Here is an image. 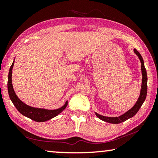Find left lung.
Returning <instances> with one entry per match:
<instances>
[{
	"instance_id": "left-lung-1",
	"label": "left lung",
	"mask_w": 158,
	"mask_h": 158,
	"mask_svg": "<svg viewBox=\"0 0 158 158\" xmlns=\"http://www.w3.org/2000/svg\"><path fill=\"white\" fill-rule=\"evenodd\" d=\"M135 53L138 56L139 59L141 62V70H142V86H141V91H140L139 97L137 101V102L135 104V106L127 111L126 113H124L122 115H121L118 117H109V116H104L100 114H97L95 112L97 117H98L102 121H104L106 122L111 123V124H119V123L124 122L125 121L129 119L131 117H133L137 113L140 108H141L142 105L143 104L144 101H145L147 93H148V75H147V71L146 69L144 68V60L142 59V57L140 55L139 52L137 49H134Z\"/></svg>"
}]
</instances>
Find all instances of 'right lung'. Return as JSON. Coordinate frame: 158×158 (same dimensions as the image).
<instances>
[{
  "label": "right lung",
  "instance_id": "right-lung-1",
  "mask_svg": "<svg viewBox=\"0 0 158 158\" xmlns=\"http://www.w3.org/2000/svg\"><path fill=\"white\" fill-rule=\"evenodd\" d=\"M14 64V61L10 66L9 73H8V95L11 100L12 103H14L15 107L17 110L22 114V115L27 116V117L31 118V119L37 122H44L46 121H48L51 118L55 117L58 114L61 113L63 110L65 109L67 105H68V101L65 103L62 106V107L59 108L55 110H48L44 109H40V108H34L31 107L30 106H28L22 102L20 99L18 98L16 94H15V91L13 88L12 85V69Z\"/></svg>",
  "mask_w": 158,
  "mask_h": 158
}]
</instances>
